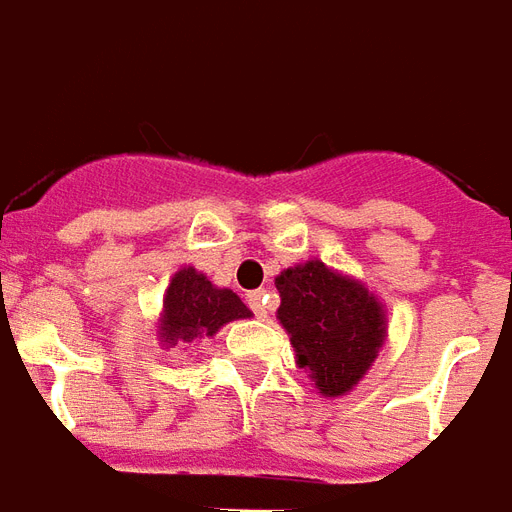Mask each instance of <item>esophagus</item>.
<instances>
[{
	"mask_svg": "<svg viewBox=\"0 0 512 512\" xmlns=\"http://www.w3.org/2000/svg\"><path fill=\"white\" fill-rule=\"evenodd\" d=\"M248 305H251V311L259 316V319H267V292H251L248 294Z\"/></svg>",
	"mask_w": 512,
	"mask_h": 512,
	"instance_id": "obj_1",
	"label": "esophagus"
}]
</instances>
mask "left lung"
I'll return each mask as SVG.
<instances>
[{"label":"left lung","mask_w":512,"mask_h":512,"mask_svg":"<svg viewBox=\"0 0 512 512\" xmlns=\"http://www.w3.org/2000/svg\"><path fill=\"white\" fill-rule=\"evenodd\" d=\"M278 322L289 333L294 360L324 398L352 393L379 357L387 338V308L363 281L302 261L275 278Z\"/></svg>","instance_id":"obj_1"}]
</instances>
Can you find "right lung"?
<instances>
[{
	"label": "right lung",
	"mask_w": 512,
	"mask_h": 512,
	"mask_svg": "<svg viewBox=\"0 0 512 512\" xmlns=\"http://www.w3.org/2000/svg\"><path fill=\"white\" fill-rule=\"evenodd\" d=\"M251 316V308L231 289H220L204 272L185 264L171 275L169 289L163 294L158 343L163 349L196 343L220 333L223 324Z\"/></svg>",
	"instance_id": "obj_1"
}]
</instances>
